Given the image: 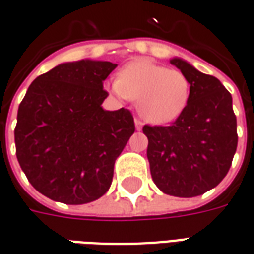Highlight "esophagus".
I'll return each instance as SVG.
<instances>
[{
  "instance_id": "1",
  "label": "esophagus",
  "mask_w": 254,
  "mask_h": 254,
  "mask_svg": "<svg viewBox=\"0 0 254 254\" xmlns=\"http://www.w3.org/2000/svg\"><path fill=\"white\" fill-rule=\"evenodd\" d=\"M134 125H136V129H137V130H141V129H143V122L140 121L138 118H134Z\"/></svg>"
}]
</instances>
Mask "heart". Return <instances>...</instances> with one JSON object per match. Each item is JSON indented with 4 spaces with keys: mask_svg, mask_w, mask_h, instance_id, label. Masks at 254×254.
I'll return each mask as SVG.
<instances>
[{
    "mask_svg": "<svg viewBox=\"0 0 254 254\" xmlns=\"http://www.w3.org/2000/svg\"><path fill=\"white\" fill-rule=\"evenodd\" d=\"M107 88L118 99L137 100L138 114L154 125L176 121L190 98V83L181 70L148 60L125 65Z\"/></svg>",
    "mask_w": 254,
    "mask_h": 254,
    "instance_id": "heart-1",
    "label": "heart"
}]
</instances>
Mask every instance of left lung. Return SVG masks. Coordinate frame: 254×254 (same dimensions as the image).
<instances>
[{"instance_id":"left-lung-1","label":"left lung","mask_w":254,"mask_h":254,"mask_svg":"<svg viewBox=\"0 0 254 254\" xmlns=\"http://www.w3.org/2000/svg\"><path fill=\"white\" fill-rule=\"evenodd\" d=\"M190 83L185 110L169 127H143L155 185L176 197L200 196L220 184L237 151L233 98L218 78L181 58L170 60Z\"/></svg>"}]
</instances>
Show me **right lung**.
<instances>
[{"instance_id":"obj_1","label":"right lung","mask_w":254,"mask_h":254,"mask_svg":"<svg viewBox=\"0 0 254 254\" xmlns=\"http://www.w3.org/2000/svg\"><path fill=\"white\" fill-rule=\"evenodd\" d=\"M109 61L60 64L36 77L17 111L16 156L36 190L54 201L87 204L109 190L114 163L134 133L127 109L103 110Z\"/></svg>"}]
</instances>
